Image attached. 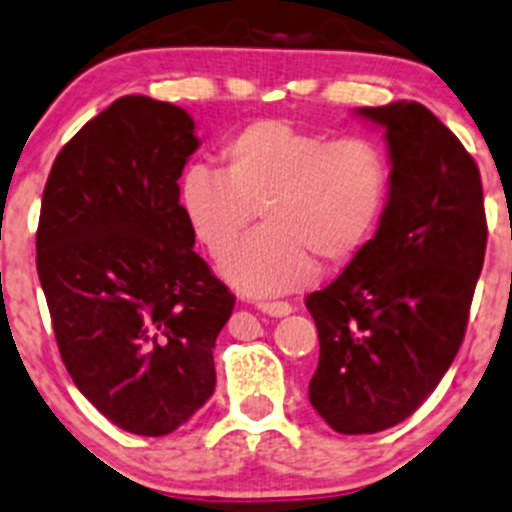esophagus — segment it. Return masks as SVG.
<instances>
[{"label": "esophagus", "mask_w": 512, "mask_h": 512, "mask_svg": "<svg viewBox=\"0 0 512 512\" xmlns=\"http://www.w3.org/2000/svg\"><path fill=\"white\" fill-rule=\"evenodd\" d=\"M256 308L261 310V313L273 315V318H283V315L291 313L293 305L288 303V300H258Z\"/></svg>", "instance_id": "esophagus-1"}]
</instances>
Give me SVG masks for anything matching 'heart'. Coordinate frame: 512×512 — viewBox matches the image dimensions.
I'll return each instance as SVG.
<instances>
[{
    "instance_id": "1",
    "label": "heart",
    "mask_w": 512,
    "mask_h": 512,
    "mask_svg": "<svg viewBox=\"0 0 512 512\" xmlns=\"http://www.w3.org/2000/svg\"><path fill=\"white\" fill-rule=\"evenodd\" d=\"M221 172L194 165L179 179V209L209 256H228L257 212L267 226L221 266L249 295L303 288L350 261L389 197V160L370 138L330 140L288 120H254L226 138Z\"/></svg>"
}]
</instances>
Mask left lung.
Wrapping results in <instances>:
<instances>
[{"label": "left lung", "mask_w": 512, "mask_h": 512, "mask_svg": "<svg viewBox=\"0 0 512 512\" xmlns=\"http://www.w3.org/2000/svg\"><path fill=\"white\" fill-rule=\"evenodd\" d=\"M357 113L382 125L389 197L377 234L305 298L320 340L308 397L337 434H377L424 404L451 367L486 256L481 172L421 103Z\"/></svg>", "instance_id": "1"}]
</instances>
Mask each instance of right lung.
Listing matches in <instances>:
<instances>
[{
  "label": "right lung",
  "instance_id": "right-lung-1",
  "mask_svg": "<svg viewBox=\"0 0 512 512\" xmlns=\"http://www.w3.org/2000/svg\"><path fill=\"white\" fill-rule=\"evenodd\" d=\"M197 147L187 110L123 96L61 147L41 199L36 271L63 365L138 436L172 434L212 397L234 310L179 209Z\"/></svg>",
  "mask_w": 512,
  "mask_h": 512
}]
</instances>
